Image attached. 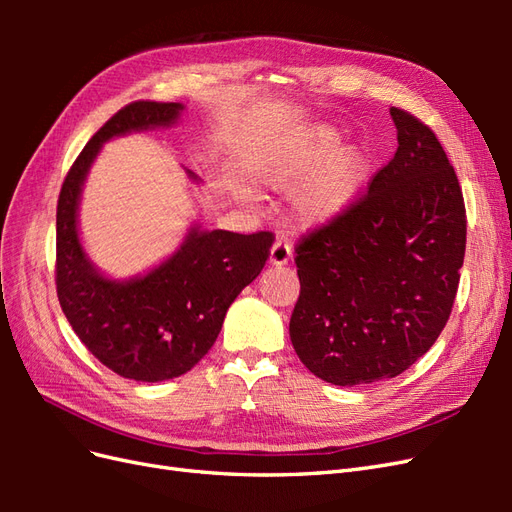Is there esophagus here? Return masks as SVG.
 Segmentation results:
<instances>
[{
	"mask_svg": "<svg viewBox=\"0 0 512 512\" xmlns=\"http://www.w3.org/2000/svg\"><path fill=\"white\" fill-rule=\"evenodd\" d=\"M290 256H292L290 245L280 239V241H275L273 247H271L269 262H271V265H275V267H282V265H286V262L290 260Z\"/></svg>",
	"mask_w": 512,
	"mask_h": 512,
	"instance_id": "1",
	"label": "esophagus"
}]
</instances>
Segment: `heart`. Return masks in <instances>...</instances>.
I'll return each instance as SVG.
<instances>
[{"label": "heart", "instance_id": "b5f03b06", "mask_svg": "<svg viewBox=\"0 0 512 512\" xmlns=\"http://www.w3.org/2000/svg\"><path fill=\"white\" fill-rule=\"evenodd\" d=\"M367 153L342 149V136L316 128L275 145L260 162V177L277 190H294V211L303 222L329 220L344 211L367 175Z\"/></svg>", "mask_w": 512, "mask_h": 512}]
</instances>
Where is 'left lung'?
<instances>
[{"label":"left lung","instance_id":"1","mask_svg":"<svg viewBox=\"0 0 512 512\" xmlns=\"http://www.w3.org/2000/svg\"><path fill=\"white\" fill-rule=\"evenodd\" d=\"M397 151L367 192L294 245L290 339L337 386L395 378L433 346L457 297L466 205L433 130L391 108Z\"/></svg>","mask_w":512,"mask_h":512}]
</instances>
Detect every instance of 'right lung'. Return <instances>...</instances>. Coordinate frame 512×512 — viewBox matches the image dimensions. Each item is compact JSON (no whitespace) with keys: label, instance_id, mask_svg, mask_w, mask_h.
Here are the masks:
<instances>
[{"label":"right lung","instance_id":"right-lung-1","mask_svg":"<svg viewBox=\"0 0 512 512\" xmlns=\"http://www.w3.org/2000/svg\"><path fill=\"white\" fill-rule=\"evenodd\" d=\"M177 102L136 100L89 138L70 166L57 200V299L85 348L115 374L160 382L190 371L211 350L237 294L271 256L273 232L237 235L194 228L181 250L145 277L119 284L89 265L76 232L87 170L104 141L132 130L168 126Z\"/></svg>","mask_w":512,"mask_h":512}]
</instances>
